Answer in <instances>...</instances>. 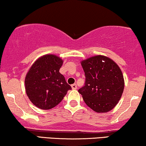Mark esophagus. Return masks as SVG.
<instances>
[{"label":"esophagus","mask_w":146,"mask_h":146,"mask_svg":"<svg viewBox=\"0 0 146 146\" xmlns=\"http://www.w3.org/2000/svg\"><path fill=\"white\" fill-rule=\"evenodd\" d=\"M72 88L73 90H76L77 89V85L76 84H72Z\"/></svg>","instance_id":"obj_1"}]
</instances>
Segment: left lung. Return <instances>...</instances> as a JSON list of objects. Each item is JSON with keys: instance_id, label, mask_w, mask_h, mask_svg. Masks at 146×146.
<instances>
[{"instance_id": "8db88e82", "label": "left lung", "mask_w": 146, "mask_h": 146, "mask_svg": "<svg viewBox=\"0 0 146 146\" xmlns=\"http://www.w3.org/2000/svg\"><path fill=\"white\" fill-rule=\"evenodd\" d=\"M85 84L78 90L88 106L98 113L108 112L117 105L124 88L120 68L108 57L98 55L81 62Z\"/></svg>"}]
</instances>
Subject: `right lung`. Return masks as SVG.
<instances>
[{
    "instance_id": "add662e5",
    "label": "right lung",
    "mask_w": 146,
    "mask_h": 146,
    "mask_svg": "<svg viewBox=\"0 0 146 146\" xmlns=\"http://www.w3.org/2000/svg\"><path fill=\"white\" fill-rule=\"evenodd\" d=\"M60 58L46 54L32 65L25 78V89L32 103L38 108L49 110L62 100L72 88L60 73Z\"/></svg>"
}]
</instances>
